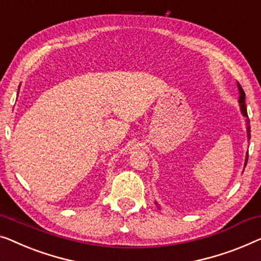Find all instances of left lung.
<instances>
[{
    "mask_svg": "<svg viewBox=\"0 0 261 261\" xmlns=\"http://www.w3.org/2000/svg\"><path fill=\"white\" fill-rule=\"evenodd\" d=\"M238 87H239V92H240L239 102H240L241 113H243V115L245 116V118H246V122H247V134H248V139H251V126H250V119H248V115H247L246 103H245V92H244L243 87L240 86V84H238ZM247 158H248V155H247Z\"/></svg>",
    "mask_w": 261,
    "mask_h": 261,
    "instance_id": "obj_1",
    "label": "left lung"
}]
</instances>
